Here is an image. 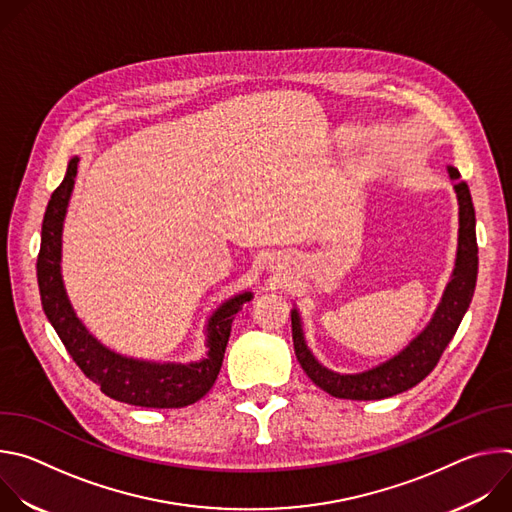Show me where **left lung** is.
<instances>
[{
    "mask_svg": "<svg viewBox=\"0 0 512 512\" xmlns=\"http://www.w3.org/2000/svg\"><path fill=\"white\" fill-rule=\"evenodd\" d=\"M452 180L460 178L456 168H450ZM460 202V239L458 259L452 281L446 287L440 308H437L429 326L395 358L381 364V367L360 373V375H338L312 356L308 350L300 316L291 312V336H294V350L306 375L326 393L338 399L352 401H375L403 393L421 383L440 362L446 346L454 338L466 310L470 308L476 277H478V243H476V212L470 196V188L464 182L456 184Z\"/></svg>",
    "mask_w": 512,
    "mask_h": 512,
    "instance_id": "obj_1",
    "label": "left lung"
}]
</instances>
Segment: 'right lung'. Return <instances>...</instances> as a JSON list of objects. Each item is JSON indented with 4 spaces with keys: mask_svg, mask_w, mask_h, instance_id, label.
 Listing matches in <instances>:
<instances>
[{
    "mask_svg": "<svg viewBox=\"0 0 512 512\" xmlns=\"http://www.w3.org/2000/svg\"><path fill=\"white\" fill-rule=\"evenodd\" d=\"M77 164L79 158H72L68 162L64 180L52 192L42 221V241L36 269L44 314L54 326L72 360L77 362V367L107 397L121 403L154 409H176L192 405L202 399L214 385L218 371L223 367L233 316L253 298V294L247 291V294L235 296L212 314L206 328L208 356L200 362L158 364L133 360L99 344L87 332L75 312H72L60 277L62 221L72 186H75Z\"/></svg>",
    "mask_w": 512,
    "mask_h": 512,
    "instance_id": "obj_1",
    "label": "right lung"
}]
</instances>
